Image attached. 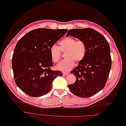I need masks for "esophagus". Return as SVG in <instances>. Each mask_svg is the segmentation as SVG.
I'll list each match as a JSON object with an SVG mask.
<instances>
[{
	"label": "esophagus",
	"mask_w": 126,
	"mask_h": 126,
	"mask_svg": "<svg viewBox=\"0 0 126 126\" xmlns=\"http://www.w3.org/2000/svg\"><path fill=\"white\" fill-rule=\"evenodd\" d=\"M63 76H66L69 74V73L68 72H63Z\"/></svg>",
	"instance_id": "esophagus-1"
}]
</instances>
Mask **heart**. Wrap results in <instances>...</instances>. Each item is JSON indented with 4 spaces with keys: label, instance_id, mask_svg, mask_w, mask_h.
Masks as SVG:
<instances>
[{
    "label": "heart",
    "instance_id": "obj_1",
    "mask_svg": "<svg viewBox=\"0 0 126 126\" xmlns=\"http://www.w3.org/2000/svg\"><path fill=\"white\" fill-rule=\"evenodd\" d=\"M61 52L65 53L64 61L56 65V69L63 72H68L85 57L87 47L82 40H76L72 37H65L59 42V47L54 45L50 49V54L54 63H58L61 57Z\"/></svg>",
    "mask_w": 126,
    "mask_h": 126
}]
</instances>
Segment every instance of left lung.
I'll list each match as a JSON object with an SVG mask.
<instances>
[{
  "label": "left lung",
  "instance_id": "8db88e82",
  "mask_svg": "<svg viewBox=\"0 0 126 126\" xmlns=\"http://www.w3.org/2000/svg\"><path fill=\"white\" fill-rule=\"evenodd\" d=\"M69 36L84 42L87 52L84 59L71 72L76 81L68 87L77 96L89 97L105 86L112 64L110 46L102 34L91 28L70 30L66 37Z\"/></svg>",
  "mask_w": 126,
  "mask_h": 126
}]
</instances>
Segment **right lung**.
Listing matches in <instances>:
<instances>
[{
    "instance_id": "right-lung-1",
    "label": "right lung",
    "mask_w": 126,
    "mask_h": 126,
    "mask_svg": "<svg viewBox=\"0 0 126 126\" xmlns=\"http://www.w3.org/2000/svg\"><path fill=\"white\" fill-rule=\"evenodd\" d=\"M67 29L39 28L27 33L17 42L12 57L14 79L29 96L39 97L50 91L52 81L60 71H52L51 47L63 36Z\"/></svg>"
}]
</instances>
